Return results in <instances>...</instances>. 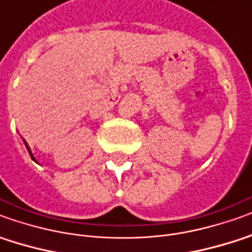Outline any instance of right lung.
Listing matches in <instances>:
<instances>
[{
    "label": "right lung",
    "instance_id": "obj_1",
    "mask_svg": "<svg viewBox=\"0 0 252 252\" xmlns=\"http://www.w3.org/2000/svg\"><path fill=\"white\" fill-rule=\"evenodd\" d=\"M24 144H26V148H27V151H29V154H30V155H31V158H32V159H34V156H32V154H31V149H30V147H29V145H27V143H26V141H24ZM34 160H35V159H34Z\"/></svg>",
    "mask_w": 252,
    "mask_h": 252
}]
</instances>
